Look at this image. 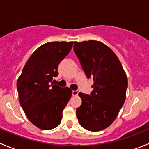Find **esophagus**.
Segmentation results:
<instances>
[{
    "label": "esophagus",
    "mask_w": 149,
    "mask_h": 149,
    "mask_svg": "<svg viewBox=\"0 0 149 149\" xmlns=\"http://www.w3.org/2000/svg\"><path fill=\"white\" fill-rule=\"evenodd\" d=\"M78 94H79V91H78V90H73V91H72L73 96H77Z\"/></svg>",
    "instance_id": "34e87169"
}]
</instances>
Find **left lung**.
Listing matches in <instances>:
<instances>
[{"mask_svg": "<svg viewBox=\"0 0 149 149\" xmlns=\"http://www.w3.org/2000/svg\"><path fill=\"white\" fill-rule=\"evenodd\" d=\"M73 51L86 77L94 79L90 94H79L76 116L84 128L100 131L113 123L125 102L127 76L115 52L100 42H75Z\"/></svg>", "mask_w": 149, "mask_h": 149, "instance_id": "1", "label": "left lung"}]
</instances>
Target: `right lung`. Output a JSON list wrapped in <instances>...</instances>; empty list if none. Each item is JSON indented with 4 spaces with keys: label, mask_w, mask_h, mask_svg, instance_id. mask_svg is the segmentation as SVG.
<instances>
[{
    "label": "right lung",
    "mask_w": 149,
    "mask_h": 149,
    "mask_svg": "<svg viewBox=\"0 0 149 149\" xmlns=\"http://www.w3.org/2000/svg\"><path fill=\"white\" fill-rule=\"evenodd\" d=\"M73 45V42H53L40 46L29 58L18 79L21 106L29 121L42 130L59 125L63 110L72 96L70 88L52 81L58 76V65Z\"/></svg>",
    "instance_id": "obj_1"
}]
</instances>
